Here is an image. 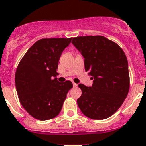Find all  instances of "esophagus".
Returning <instances> with one entry per match:
<instances>
[{"label": "esophagus", "instance_id": "esophagus-1", "mask_svg": "<svg viewBox=\"0 0 146 146\" xmlns=\"http://www.w3.org/2000/svg\"><path fill=\"white\" fill-rule=\"evenodd\" d=\"M73 87H76L77 85H78V84H76V83H75V82H73Z\"/></svg>", "mask_w": 146, "mask_h": 146}]
</instances>
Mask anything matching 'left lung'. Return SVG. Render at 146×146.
I'll use <instances>...</instances> for the list:
<instances>
[{
	"instance_id": "1",
	"label": "left lung",
	"mask_w": 146,
	"mask_h": 146,
	"mask_svg": "<svg viewBox=\"0 0 146 146\" xmlns=\"http://www.w3.org/2000/svg\"><path fill=\"white\" fill-rule=\"evenodd\" d=\"M72 43L84 58L85 71L94 79L91 87L79 84V108L88 118H108L118 111L129 91L125 54L117 44L101 35L73 38Z\"/></svg>"
}]
</instances>
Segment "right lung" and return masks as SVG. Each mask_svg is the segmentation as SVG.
I'll use <instances>...</instances> for the list:
<instances>
[{
    "label": "right lung",
    "mask_w": 146,
    "mask_h": 146,
    "mask_svg": "<svg viewBox=\"0 0 146 146\" xmlns=\"http://www.w3.org/2000/svg\"><path fill=\"white\" fill-rule=\"evenodd\" d=\"M69 38H42L27 51L15 72L18 99L26 111L38 120H48L59 114L73 84L59 82L56 76L63 50Z\"/></svg>",
    "instance_id": "add662e5"
}]
</instances>
